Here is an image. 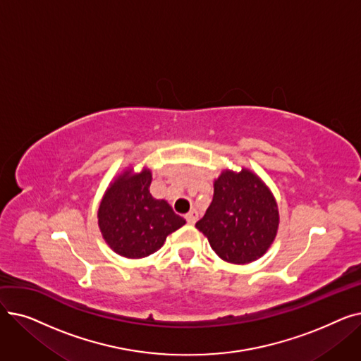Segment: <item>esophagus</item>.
Instances as JSON below:
<instances>
[{
	"label": "esophagus",
	"mask_w": 361,
	"mask_h": 361,
	"mask_svg": "<svg viewBox=\"0 0 361 361\" xmlns=\"http://www.w3.org/2000/svg\"><path fill=\"white\" fill-rule=\"evenodd\" d=\"M197 218H199V214H197L196 209H192L190 212L185 214V221H187L188 224H192V225L197 221Z\"/></svg>",
	"instance_id": "1"
}]
</instances>
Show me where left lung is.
<instances>
[{
	"instance_id": "left-lung-1",
	"label": "left lung",
	"mask_w": 361,
	"mask_h": 361,
	"mask_svg": "<svg viewBox=\"0 0 361 361\" xmlns=\"http://www.w3.org/2000/svg\"><path fill=\"white\" fill-rule=\"evenodd\" d=\"M278 224V206L268 187L249 169H241L219 176L212 203L196 228L222 260L244 264L267 253Z\"/></svg>"
}]
</instances>
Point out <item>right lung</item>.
<instances>
[{
    "label": "right lung",
    "instance_id": "obj_1",
    "mask_svg": "<svg viewBox=\"0 0 361 361\" xmlns=\"http://www.w3.org/2000/svg\"><path fill=\"white\" fill-rule=\"evenodd\" d=\"M150 181L149 169L140 174L126 171L111 184L101 202V233L109 247L124 257L140 259L155 253L166 235L185 224L165 200L150 195Z\"/></svg>",
    "mask_w": 361,
    "mask_h": 361
}]
</instances>
